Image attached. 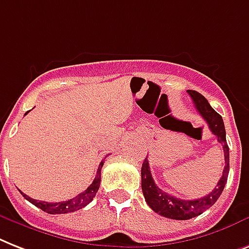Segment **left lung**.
I'll use <instances>...</instances> for the list:
<instances>
[{
	"label": "left lung",
	"mask_w": 249,
	"mask_h": 249,
	"mask_svg": "<svg viewBox=\"0 0 249 249\" xmlns=\"http://www.w3.org/2000/svg\"><path fill=\"white\" fill-rule=\"evenodd\" d=\"M187 93L191 97V100L193 101L195 107L197 108L199 115L207 123L212 134L217 137L219 143H221V145H223L225 166H224L223 175H221L211 193H209L205 197L198 198V199H181V198L174 197L170 193H166L161 188L157 187L156 183L153 181L151 170H149L148 160L145 159L143 161L142 171H141V174H142V191L147 205L159 215L174 220H189L192 217L201 215L202 212H205L206 210H209L219 199L220 195L223 193L224 187H225L226 180H228V175H229V147L226 143L225 126H224L221 115L217 114L210 106L209 101L206 100L201 93L196 92V90H187Z\"/></svg>",
	"instance_id": "8db88e82"
}]
</instances>
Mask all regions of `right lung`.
Here are the masks:
<instances>
[{"mask_svg": "<svg viewBox=\"0 0 249 249\" xmlns=\"http://www.w3.org/2000/svg\"><path fill=\"white\" fill-rule=\"evenodd\" d=\"M28 114V112H26ZM105 160H102L98 165V169H97V175L94 178L93 183L90 184L89 187L87 188L86 191L82 192L80 195H78L76 197L69 199V201L64 202H54V203H50V202H43V201H37V199H33L30 198L29 196L24 195L23 192H20L23 197L25 199L33 203L34 206H37L38 209H40L42 211L47 212V213H51V215H56V213H70V212L78 211V210L86 207L90 201H92L94 196H96L98 188H100L101 184V169L104 166Z\"/></svg>", "mask_w": 249, "mask_h": 249, "instance_id": "obj_1", "label": "right lung"}]
</instances>
